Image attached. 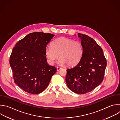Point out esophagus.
<instances>
[{"instance_id":"esophagus-1","label":"esophagus","mask_w":120,"mask_h":120,"mask_svg":"<svg viewBox=\"0 0 120 120\" xmlns=\"http://www.w3.org/2000/svg\"><path fill=\"white\" fill-rule=\"evenodd\" d=\"M61 68L59 67H56V70H57V71H58L60 70H61Z\"/></svg>"}]
</instances>
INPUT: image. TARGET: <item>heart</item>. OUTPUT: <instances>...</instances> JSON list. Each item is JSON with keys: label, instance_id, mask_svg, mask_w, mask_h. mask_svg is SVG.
I'll list each match as a JSON object with an SVG mask.
<instances>
[{"label": "heart", "instance_id": "obj_1", "mask_svg": "<svg viewBox=\"0 0 120 120\" xmlns=\"http://www.w3.org/2000/svg\"><path fill=\"white\" fill-rule=\"evenodd\" d=\"M83 53L81 42L73 39L61 37L53 42L52 46H48L45 49V55L48 62L53 64L59 56L58 63L68 66H74L82 59Z\"/></svg>", "mask_w": 120, "mask_h": 120}]
</instances>
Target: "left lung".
I'll list each match as a JSON object with an SVG mask.
<instances>
[{
	"label": "left lung",
	"mask_w": 120,
	"mask_h": 120,
	"mask_svg": "<svg viewBox=\"0 0 120 120\" xmlns=\"http://www.w3.org/2000/svg\"><path fill=\"white\" fill-rule=\"evenodd\" d=\"M81 39L83 53L74 67L67 69L65 81L74 93L83 94L90 92L102 82L107 63L102 48L87 35L78 33Z\"/></svg>",
	"instance_id": "left-lung-1"
}]
</instances>
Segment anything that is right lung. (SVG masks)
Instances as JSON below:
<instances>
[{
  "label": "right lung",
  "mask_w": 120,
  "mask_h": 120,
  "mask_svg": "<svg viewBox=\"0 0 120 120\" xmlns=\"http://www.w3.org/2000/svg\"><path fill=\"white\" fill-rule=\"evenodd\" d=\"M55 35L35 32L19 41L10 57L15 82L32 94L43 92L48 86L56 68L47 63L45 49Z\"/></svg>",
  "instance_id": "right-lung-1"
}]
</instances>
